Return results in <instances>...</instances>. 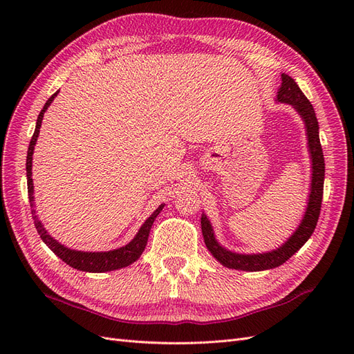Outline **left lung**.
<instances>
[{
  "instance_id": "obj_1",
  "label": "left lung",
  "mask_w": 354,
  "mask_h": 354,
  "mask_svg": "<svg viewBox=\"0 0 354 354\" xmlns=\"http://www.w3.org/2000/svg\"><path fill=\"white\" fill-rule=\"evenodd\" d=\"M281 80L282 82L276 94V102L291 104L295 112L299 115V118L303 120L306 128L307 149L310 155V162H312V167H310L312 168V176H310L312 180H310L307 207L304 209L301 220L298 223V226L291 233V236L286 238V241L282 245H279L274 250L255 254L230 251L226 246H223L216 238V233H214L212 224L207 217V214L202 212L201 227L203 242H205L207 248L214 259H216L221 266L227 267V269L242 272H261L276 269V267L282 266L301 248L313 234L317 224L320 205H322L325 181V159L319 138V122L312 103L307 100L303 91L299 90L297 82L286 73L281 75Z\"/></svg>"
}]
</instances>
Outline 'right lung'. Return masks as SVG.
I'll list each match as a JSON object with an SVG mask.
<instances>
[{"instance_id":"obj_1","label":"right lung","mask_w":354,"mask_h":354,"mask_svg":"<svg viewBox=\"0 0 354 354\" xmlns=\"http://www.w3.org/2000/svg\"><path fill=\"white\" fill-rule=\"evenodd\" d=\"M59 91H56L51 97L47 100L44 104V108L39 112L37 125H35V131L34 136L30 138V143L28 147V156H26V178H28V194H29V202H30V208H32V217H34L35 227L39 233L41 239L44 241V243L48 246V248L55 252L62 261H65L71 267L81 272H88V273H104V272H112L118 269H124V267L133 264L140 259V255L143 254L149 233H151L152 224L155 218L158 217V214L162 211L165 207V203H160V205L152 212V216L149 217L143 224L142 227L138 229L136 233V236L128 242L127 245L121 246V248L111 250V251H78V250H72L69 246L60 243L57 239H55L51 234L46 230L44 224L38 218V214L35 211V198H34V180H32V155H34L35 151V145L39 136V128L42 118H44L46 111L50 108V104L53 100L56 99Z\"/></svg>"}]
</instances>
